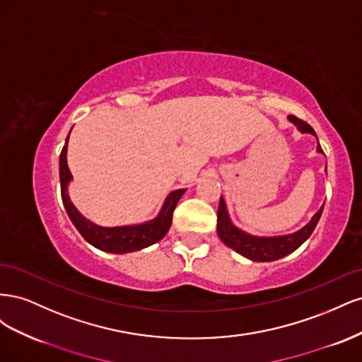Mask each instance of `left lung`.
Listing matches in <instances>:
<instances>
[{
    "instance_id": "8db88e82",
    "label": "left lung",
    "mask_w": 362,
    "mask_h": 362,
    "mask_svg": "<svg viewBox=\"0 0 362 362\" xmlns=\"http://www.w3.org/2000/svg\"><path fill=\"white\" fill-rule=\"evenodd\" d=\"M288 119L302 131V133H311L315 136V131L311 128V125L306 124L305 120L296 116H290ZM317 151L323 152L320 144L317 145ZM323 206L314 214L311 222L308 225H305L298 233L282 237H254L243 233L242 229L235 228L231 223L226 211L225 201L221 196V202H218L217 210V234L226 246L234 249L240 255H243L252 261H275L291 254V252L298 249L305 240L313 234L314 228L320 221Z\"/></svg>"
}]
</instances>
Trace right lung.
Here are the masks:
<instances>
[{"label": "right lung", "mask_w": 362, "mask_h": 362, "mask_svg": "<svg viewBox=\"0 0 362 362\" xmlns=\"http://www.w3.org/2000/svg\"><path fill=\"white\" fill-rule=\"evenodd\" d=\"M71 134V133H69ZM68 140L64 144L62 152H60V187H62V201L66 213L75 228L78 229L80 234L84 237L86 242H89L95 247L112 252V254H128V252L140 250L144 247H148L151 245L157 243L161 240L169 228L172 225V216L173 210L177 206L184 189L172 192L166 202H164L160 214L154 218L141 225H133V226H117V228H104L92 223L90 221L84 218L78 210L74 206L68 196V182L72 180L71 170L68 168L66 161V151H68Z\"/></svg>", "instance_id": "right-lung-1"}]
</instances>
